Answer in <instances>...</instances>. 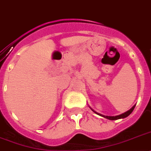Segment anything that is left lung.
<instances>
[{
    "mask_svg": "<svg viewBox=\"0 0 151 151\" xmlns=\"http://www.w3.org/2000/svg\"><path fill=\"white\" fill-rule=\"evenodd\" d=\"M134 107H135V105H134V107H132L131 109H130L128 111H127V112L124 113V114H122L121 115H118V116H104V115H101V114H98L101 115V116H104V117H105V118H107L109 119V120H111V121H114V120H117V119H121V118H125V117H127V116H129V115L132 113V111H134Z\"/></svg>",
    "mask_w": 151,
    "mask_h": 151,
    "instance_id": "8db88e82",
    "label": "left lung"
}]
</instances>
